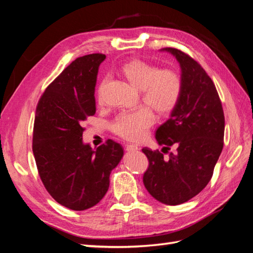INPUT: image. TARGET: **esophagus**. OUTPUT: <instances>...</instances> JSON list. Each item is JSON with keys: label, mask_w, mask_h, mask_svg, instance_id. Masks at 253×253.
<instances>
[{"label": "esophagus", "mask_w": 253, "mask_h": 253, "mask_svg": "<svg viewBox=\"0 0 253 253\" xmlns=\"http://www.w3.org/2000/svg\"><path fill=\"white\" fill-rule=\"evenodd\" d=\"M126 151H136V150H138V147L136 145L130 144V145L126 146Z\"/></svg>", "instance_id": "obj_1"}]
</instances>
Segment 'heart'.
<instances>
[{
	"label": "heart",
	"mask_w": 253,
	"mask_h": 253,
	"mask_svg": "<svg viewBox=\"0 0 253 253\" xmlns=\"http://www.w3.org/2000/svg\"><path fill=\"white\" fill-rule=\"evenodd\" d=\"M121 75L139 91L142 102L157 115L167 116L175 108L182 92V79L172 69L159 70L158 67L135 59L123 65ZM100 84L98 94L100 92ZM154 123V114L147 107H137L120 112L111 128L128 141L142 139Z\"/></svg>",
	"instance_id": "heart-1"
}]
</instances>
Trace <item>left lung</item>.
<instances>
[{"instance_id": "8db88e82", "label": "left lung", "mask_w": 253, "mask_h": 253, "mask_svg": "<svg viewBox=\"0 0 253 253\" xmlns=\"http://www.w3.org/2000/svg\"><path fill=\"white\" fill-rule=\"evenodd\" d=\"M160 52L177 60L182 92L169 119L156 130L163 153L142 149L149 160L143 182L156 200L176 206L195 197L210 182L223 149L225 120L214 83L203 67L176 48ZM172 144L178 147L176 153L164 159Z\"/></svg>"}]
</instances>
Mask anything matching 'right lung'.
Returning a JSON list of instances; mask_svg holds the SVG:
<instances>
[{
	"label": "right lung",
	"instance_id": "add662e5",
	"mask_svg": "<svg viewBox=\"0 0 253 253\" xmlns=\"http://www.w3.org/2000/svg\"><path fill=\"white\" fill-rule=\"evenodd\" d=\"M103 54L77 58L49 84L38 104L32 150L42 182L58 204L75 211L97 205L109 188L123 148L111 139L93 149L82 122L96 112L95 85Z\"/></svg>",
	"mask_w": 253,
	"mask_h": 253
}]
</instances>
